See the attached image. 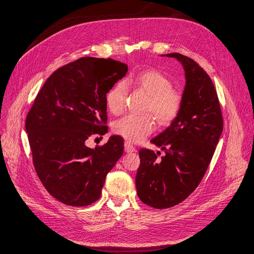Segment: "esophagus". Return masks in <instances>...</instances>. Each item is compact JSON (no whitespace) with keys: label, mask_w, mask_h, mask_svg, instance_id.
<instances>
[{"label":"esophagus","mask_w":254,"mask_h":254,"mask_svg":"<svg viewBox=\"0 0 254 254\" xmlns=\"http://www.w3.org/2000/svg\"><path fill=\"white\" fill-rule=\"evenodd\" d=\"M125 151L127 153H133V152H135V147L129 142H126L125 143Z\"/></svg>","instance_id":"34e87169"}]
</instances>
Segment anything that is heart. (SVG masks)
<instances>
[{
	"instance_id": "heart-1",
	"label": "heart",
	"mask_w": 254,
	"mask_h": 254,
	"mask_svg": "<svg viewBox=\"0 0 254 254\" xmlns=\"http://www.w3.org/2000/svg\"><path fill=\"white\" fill-rule=\"evenodd\" d=\"M126 84L143 91L148 96L144 112L151 113L161 126L171 124L179 115L182 95L172 87V80L157 69H145L129 76ZM127 88L122 82L113 86L106 95L109 111L119 115L126 110ZM155 127L154 118L149 115H127L117 120L113 130L128 142H140L151 134Z\"/></svg>"
}]
</instances>
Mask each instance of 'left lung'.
Returning <instances> with one entry per match:
<instances>
[{
  "label": "left lung",
  "mask_w": 254,
  "mask_h": 254,
  "mask_svg": "<svg viewBox=\"0 0 254 254\" xmlns=\"http://www.w3.org/2000/svg\"><path fill=\"white\" fill-rule=\"evenodd\" d=\"M182 63L186 84L179 115L151 140L161 147V158L147 148L139 151L136 175L139 199L157 209L183 202L202 181L223 130L217 90L203 68L180 53L166 54Z\"/></svg>",
  "instance_id": "8db88e82"
}]
</instances>
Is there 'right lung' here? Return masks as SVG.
I'll return each mask as SVG.
<instances>
[{
    "label": "right lung",
    "mask_w": 254,
    "mask_h": 254,
    "mask_svg": "<svg viewBox=\"0 0 254 254\" xmlns=\"http://www.w3.org/2000/svg\"><path fill=\"white\" fill-rule=\"evenodd\" d=\"M127 72L112 59L84 56L54 71L37 93L26 117L35 172L60 202L79 207L96 202L108 173L125 151L112 136L95 148L92 135L108 132L106 95Z\"/></svg>",
    "instance_id": "obj_1"
}]
</instances>
